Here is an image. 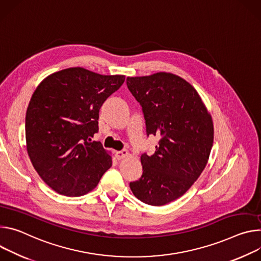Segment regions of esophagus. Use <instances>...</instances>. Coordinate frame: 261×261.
Instances as JSON below:
<instances>
[{"label": "esophagus", "instance_id": "obj_1", "mask_svg": "<svg viewBox=\"0 0 261 261\" xmlns=\"http://www.w3.org/2000/svg\"><path fill=\"white\" fill-rule=\"evenodd\" d=\"M129 153L126 149H122L120 151H117L116 152V158H117V160H122V159H125L126 156H128Z\"/></svg>", "mask_w": 261, "mask_h": 261}]
</instances>
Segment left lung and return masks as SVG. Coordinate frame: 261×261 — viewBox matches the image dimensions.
I'll use <instances>...</instances> for the list:
<instances>
[{
    "mask_svg": "<svg viewBox=\"0 0 261 261\" xmlns=\"http://www.w3.org/2000/svg\"><path fill=\"white\" fill-rule=\"evenodd\" d=\"M126 85L142 107L147 136L160 137L154 153L141 155L142 176L129 188L144 203L165 205L204 170L214 142L212 117L194 87L178 75L127 77Z\"/></svg>",
    "mask_w": 261,
    "mask_h": 261,
    "instance_id": "1",
    "label": "left lung"
}]
</instances>
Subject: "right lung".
Here are the masks:
<instances>
[{
  "label": "right lung",
  "mask_w": 261,
  "mask_h": 261,
  "mask_svg": "<svg viewBox=\"0 0 261 261\" xmlns=\"http://www.w3.org/2000/svg\"><path fill=\"white\" fill-rule=\"evenodd\" d=\"M82 67L55 72L33 93L25 114L27 150L41 179L55 192L79 197L92 191L112 159L99 142V110L124 83Z\"/></svg>",
  "instance_id": "right-lung-1"
}]
</instances>
